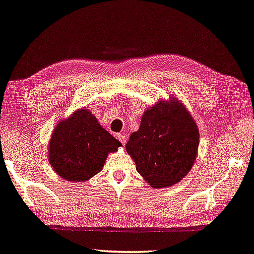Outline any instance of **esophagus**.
Here are the masks:
<instances>
[{
	"mask_svg": "<svg viewBox=\"0 0 254 254\" xmlns=\"http://www.w3.org/2000/svg\"><path fill=\"white\" fill-rule=\"evenodd\" d=\"M117 137H118V140L123 144V145H126V143H127V136L126 135H123V134H117Z\"/></svg>",
	"mask_w": 254,
	"mask_h": 254,
	"instance_id": "esophagus-1",
	"label": "esophagus"
}]
</instances>
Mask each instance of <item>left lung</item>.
<instances>
[{
	"mask_svg": "<svg viewBox=\"0 0 254 254\" xmlns=\"http://www.w3.org/2000/svg\"><path fill=\"white\" fill-rule=\"evenodd\" d=\"M199 145V131L178 100L161 101L144 112L131 134L127 152L136 171L154 188L172 186L190 171Z\"/></svg>",
	"mask_w": 254,
	"mask_h": 254,
	"instance_id": "1",
	"label": "left lung"
}]
</instances>
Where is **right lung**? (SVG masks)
<instances>
[{
    "label": "right lung",
    "instance_id": "add662e5",
    "mask_svg": "<svg viewBox=\"0 0 254 254\" xmlns=\"http://www.w3.org/2000/svg\"><path fill=\"white\" fill-rule=\"evenodd\" d=\"M121 145L88 109H81L55 127L48 148L49 164L64 180L82 183L97 175L108 154Z\"/></svg>",
    "mask_w": 254,
    "mask_h": 254
}]
</instances>
